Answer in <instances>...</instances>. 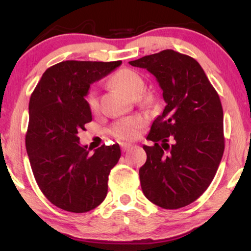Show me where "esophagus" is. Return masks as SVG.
Returning <instances> with one entry per match:
<instances>
[{
	"label": "esophagus",
	"mask_w": 251,
	"mask_h": 251,
	"mask_svg": "<svg viewBox=\"0 0 251 251\" xmlns=\"http://www.w3.org/2000/svg\"><path fill=\"white\" fill-rule=\"evenodd\" d=\"M121 146H122V150L124 151H128V150H130L131 147H133V145H131V144H126V143H124V144H121Z\"/></svg>",
	"instance_id": "esophagus-1"
}]
</instances>
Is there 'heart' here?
Instances as JSON below:
<instances>
[{
    "instance_id": "b5f03b06",
    "label": "heart",
    "mask_w": 251,
    "mask_h": 251,
    "mask_svg": "<svg viewBox=\"0 0 251 251\" xmlns=\"http://www.w3.org/2000/svg\"><path fill=\"white\" fill-rule=\"evenodd\" d=\"M109 83L115 86L118 90L124 92L133 99L143 94L145 90V80L137 72L129 69H123L117 71L112 77L109 78ZM88 107L92 112L99 110V97L96 92L91 91L86 97ZM145 124V118L141 115H135L124 118L113 126L112 133L116 138L121 141H131L137 137L141 128Z\"/></svg>"
}]
</instances>
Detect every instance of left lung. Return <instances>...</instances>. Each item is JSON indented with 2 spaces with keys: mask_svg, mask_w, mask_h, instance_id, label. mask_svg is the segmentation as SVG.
Here are the masks:
<instances>
[{
  "mask_svg": "<svg viewBox=\"0 0 251 251\" xmlns=\"http://www.w3.org/2000/svg\"><path fill=\"white\" fill-rule=\"evenodd\" d=\"M156 77L166 106L144 145L139 179L148 201L178 209L196 201L214 179L225 150L219 96L199 63L173 50L130 61ZM171 143H169V142Z\"/></svg>",
  "mask_w": 251,
  "mask_h": 251,
  "instance_id": "8db88e82",
  "label": "left lung"
}]
</instances>
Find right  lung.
I'll use <instances>...</instances> for the list:
<instances>
[{
	"label": "right lung",
	"instance_id": "add662e5",
	"mask_svg": "<svg viewBox=\"0 0 251 251\" xmlns=\"http://www.w3.org/2000/svg\"><path fill=\"white\" fill-rule=\"evenodd\" d=\"M122 64L65 61L44 72L32 93L25 145L35 180L49 201L63 210L86 212L107 195L108 175L121 157L118 144L80 145L78 130L92 121L85 96L91 85Z\"/></svg>",
	"mask_w": 251,
	"mask_h": 251
}]
</instances>
